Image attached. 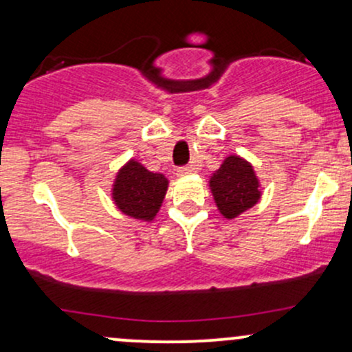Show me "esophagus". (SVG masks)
Masks as SVG:
<instances>
[{
  "label": "esophagus",
  "instance_id": "34e87169",
  "mask_svg": "<svg viewBox=\"0 0 352 352\" xmlns=\"http://www.w3.org/2000/svg\"><path fill=\"white\" fill-rule=\"evenodd\" d=\"M190 173H193V167H182L177 170V175L179 177H187Z\"/></svg>",
  "mask_w": 352,
  "mask_h": 352
}]
</instances>
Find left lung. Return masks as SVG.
I'll return each mask as SVG.
<instances>
[{"label":"left lung","mask_w":352,"mask_h":352,"mask_svg":"<svg viewBox=\"0 0 352 352\" xmlns=\"http://www.w3.org/2000/svg\"><path fill=\"white\" fill-rule=\"evenodd\" d=\"M208 187L218 212L227 220L240 217L261 199V184L253 165L235 153L225 157L210 177Z\"/></svg>","instance_id":"obj_1"}]
</instances>
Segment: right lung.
<instances>
[{
    "instance_id": "add662e5",
    "label": "right lung",
    "mask_w": 352,
    "mask_h": 352,
    "mask_svg": "<svg viewBox=\"0 0 352 352\" xmlns=\"http://www.w3.org/2000/svg\"><path fill=\"white\" fill-rule=\"evenodd\" d=\"M167 188L168 179L164 173H153L131 159L117 170L111 197L124 215L151 223L162 207Z\"/></svg>"
}]
</instances>
